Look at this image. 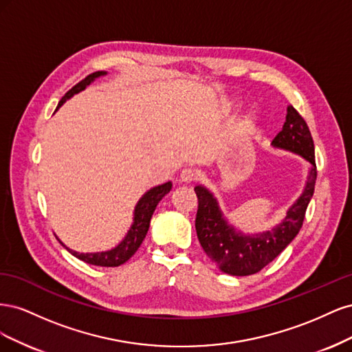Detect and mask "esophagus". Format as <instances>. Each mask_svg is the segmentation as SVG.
I'll list each match as a JSON object with an SVG mask.
<instances>
[{"label": "esophagus", "instance_id": "1", "mask_svg": "<svg viewBox=\"0 0 352 352\" xmlns=\"http://www.w3.org/2000/svg\"><path fill=\"white\" fill-rule=\"evenodd\" d=\"M180 179H182V182L185 184H194L195 180L198 179L197 172L192 168H184L182 173H180Z\"/></svg>", "mask_w": 352, "mask_h": 352}]
</instances>
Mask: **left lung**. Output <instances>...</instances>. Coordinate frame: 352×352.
<instances>
[{"label": "left lung", "mask_w": 352, "mask_h": 352, "mask_svg": "<svg viewBox=\"0 0 352 352\" xmlns=\"http://www.w3.org/2000/svg\"><path fill=\"white\" fill-rule=\"evenodd\" d=\"M272 144L300 154L311 163L310 176H308L302 195L287 210L283 221L273 230L255 236L241 235L223 219L216 199L208 190L202 186L195 188L198 198L195 219L198 241L207 257L228 274H254L278 257L302 228L308 202L314 194L317 167L313 136L302 116L294 109V105L287 107L286 122Z\"/></svg>", "instance_id": "left-lung-1"}]
</instances>
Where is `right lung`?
<instances>
[{
	"label": "right lung",
	"instance_id": "add662e5",
	"mask_svg": "<svg viewBox=\"0 0 352 352\" xmlns=\"http://www.w3.org/2000/svg\"><path fill=\"white\" fill-rule=\"evenodd\" d=\"M104 74H105V72H95V73L88 74L87 78L82 79L79 83L74 85L70 91L66 92L65 97L60 100L58 107L66 100H69L72 95L78 94L82 89L87 88L95 78L104 76ZM170 189H172V184L167 182L164 185H160V186L150 189L140 199V202H138L135 207L133 225H132L131 230L127 232L126 238L119 245H117L116 248H113L110 251H105V252H95V254H79V252H74L69 248H67V251L70 254H73L74 257L85 261V263L92 264V265H101V267H117V265L126 263L138 251V248H140V245L142 243V241L146 235L148 228H150L151 216H153L157 204L160 202V199L170 192ZM63 247H65V245H63Z\"/></svg>",
	"mask_w": 352,
	"mask_h": 352
}]
</instances>
